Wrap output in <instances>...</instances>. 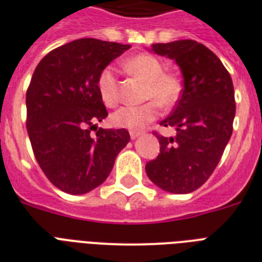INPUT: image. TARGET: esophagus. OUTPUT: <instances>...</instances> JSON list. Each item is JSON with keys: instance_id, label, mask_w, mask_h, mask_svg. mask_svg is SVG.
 <instances>
[{"instance_id": "1", "label": "esophagus", "mask_w": 262, "mask_h": 262, "mask_svg": "<svg viewBox=\"0 0 262 262\" xmlns=\"http://www.w3.org/2000/svg\"><path fill=\"white\" fill-rule=\"evenodd\" d=\"M141 136V132H134L132 130L130 132V138L132 140H136V138H138V137Z\"/></svg>"}]
</instances>
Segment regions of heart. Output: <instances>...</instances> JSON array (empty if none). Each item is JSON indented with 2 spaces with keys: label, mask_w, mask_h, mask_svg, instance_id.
I'll use <instances>...</instances> for the list:
<instances>
[{
  "label": "heart",
  "mask_w": 262,
  "mask_h": 262,
  "mask_svg": "<svg viewBox=\"0 0 262 262\" xmlns=\"http://www.w3.org/2000/svg\"><path fill=\"white\" fill-rule=\"evenodd\" d=\"M125 68L130 74L146 81L145 99H152V102L119 108L111 116V121L116 128L137 132L157 119L159 112L157 101L162 107H169L178 100L181 93V83L175 74L164 73L163 63L159 58L147 53L132 57L125 62ZM96 87L105 105L115 107L119 103V84L114 67H107L100 72ZM154 100L157 101L154 102Z\"/></svg>",
  "instance_id": "obj_1"
}]
</instances>
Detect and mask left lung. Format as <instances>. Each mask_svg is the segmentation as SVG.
Returning <instances> with one entry per match:
<instances>
[{
  "mask_svg": "<svg viewBox=\"0 0 262 262\" xmlns=\"http://www.w3.org/2000/svg\"><path fill=\"white\" fill-rule=\"evenodd\" d=\"M151 51L175 60L184 78L178 104L160 125L175 137L159 136L160 154L146 164L148 179L160 189L185 194L210 178L232 134L234 84L230 73L209 48L194 40L152 44Z\"/></svg>",
  "mask_w": 262,
  "mask_h": 262,
  "instance_id": "1",
  "label": "left lung"
}]
</instances>
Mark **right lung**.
Instances as JSON below:
<instances>
[{
  "instance_id": "1",
  "label": "right lung",
  "mask_w": 262,
  "mask_h": 262,
  "mask_svg": "<svg viewBox=\"0 0 262 262\" xmlns=\"http://www.w3.org/2000/svg\"><path fill=\"white\" fill-rule=\"evenodd\" d=\"M129 48L74 40L49 52L32 74L26 94L28 137L40 168L62 192L84 194L99 187L130 141L126 129L96 126L108 116L96 87L99 74Z\"/></svg>"
}]
</instances>
